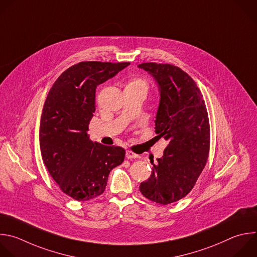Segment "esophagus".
<instances>
[{
  "label": "esophagus",
  "instance_id": "34e87169",
  "mask_svg": "<svg viewBox=\"0 0 257 257\" xmlns=\"http://www.w3.org/2000/svg\"><path fill=\"white\" fill-rule=\"evenodd\" d=\"M126 157H127L128 159H134V158H138L139 155L136 154V153H134V152H132L131 150H127V151H126Z\"/></svg>",
  "mask_w": 257,
  "mask_h": 257
}]
</instances>
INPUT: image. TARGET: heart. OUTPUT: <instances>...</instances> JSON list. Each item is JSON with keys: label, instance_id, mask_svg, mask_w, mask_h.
<instances>
[{"label": "heart", "instance_id": "1", "mask_svg": "<svg viewBox=\"0 0 257 257\" xmlns=\"http://www.w3.org/2000/svg\"><path fill=\"white\" fill-rule=\"evenodd\" d=\"M128 85H133V87H140V88H143L145 90H147V88H148L147 82L142 78H134L128 83Z\"/></svg>", "mask_w": 257, "mask_h": 257}]
</instances>
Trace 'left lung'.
<instances>
[{
  "instance_id": "left-lung-1",
  "label": "left lung",
  "mask_w": 257,
  "mask_h": 257,
  "mask_svg": "<svg viewBox=\"0 0 257 257\" xmlns=\"http://www.w3.org/2000/svg\"><path fill=\"white\" fill-rule=\"evenodd\" d=\"M139 68L153 76L159 92L155 133L168 145L153 164L150 178L140 184L148 200L168 205L186 197L207 163L210 148L208 112L194 79L180 67L155 62Z\"/></svg>"
}]
</instances>
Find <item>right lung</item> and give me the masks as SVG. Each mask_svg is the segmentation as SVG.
<instances>
[{
	"instance_id": "right-lung-1",
	"label": "right lung",
	"mask_w": 257,
	"mask_h": 257,
	"mask_svg": "<svg viewBox=\"0 0 257 257\" xmlns=\"http://www.w3.org/2000/svg\"><path fill=\"white\" fill-rule=\"evenodd\" d=\"M129 62L83 61L55 80L42 110L39 144L43 162L60 190L84 202L104 193L111 170L125 150L93 142L88 134L96 111V89Z\"/></svg>"
}]
</instances>
